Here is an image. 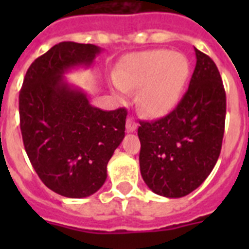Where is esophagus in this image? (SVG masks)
I'll use <instances>...</instances> for the list:
<instances>
[{
    "label": "esophagus",
    "mask_w": 249,
    "mask_h": 249,
    "mask_svg": "<svg viewBox=\"0 0 249 249\" xmlns=\"http://www.w3.org/2000/svg\"><path fill=\"white\" fill-rule=\"evenodd\" d=\"M137 123H136L135 120H132V118H127L126 121V128L128 132H136L137 129Z\"/></svg>",
    "instance_id": "obj_1"
}]
</instances>
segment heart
Segmentation results:
<instances>
[{
  "instance_id": "obj_1",
  "label": "heart",
  "mask_w": 249,
  "mask_h": 249,
  "mask_svg": "<svg viewBox=\"0 0 249 249\" xmlns=\"http://www.w3.org/2000/svg\"><path fill=\"white\" fill-rule=\"evenodd\" d=\"M113 93L124 98L137 91V103L151 117L172 111L190 78V62L184 54L152 50L131 54L114 71Z\"/></svg>"
}]
</instances>
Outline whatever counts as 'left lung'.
I'll return each mask as SVG.
<instances>
[{"instance_id": "8db88e82", "label": "left lung", "mask_w": 249, "mask_h": 249, "mask_svg": "<svg viewBox=\"0 0 249 249\" xmlns=\"http://www.w3.org/2000/svg\"><path fill=\"white\" fill-rule=\"evenodd\" d=\"M196 68L181 102L166 117L140 122V168L152 192L190 195L217 163L226 121V92L218 68L195 48Z\"/></svg>"}]
</instances>
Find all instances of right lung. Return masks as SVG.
Listing matches in <instances>:
<instances>
[{
  "instance_id": "right-lung-1",
  "label": "right lung",
  "mask_w": 249,
  "mask_h": 249,
  "mask_svg": "<svg viewBox=\"0 0 249 249\" xmlns=\"http://www.w3.org/2000/svg\"><path fill=\"white\" fill-rule=\"evenodd\" d=\"M102 48L59 42L30 66L19 92L23 144L41 181L68 198L97 192L124 138L127 111H103L65 73L91 67Z\"/></svg>"
}]
</instances>
